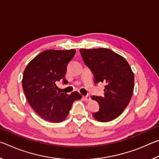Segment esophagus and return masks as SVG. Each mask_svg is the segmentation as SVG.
<instances>
[{
    "mask_svg": "<svg viewBox=\"0 0 159 159\" xmlns=\"http://www.w3.org/2000/svg\"><path fill=\"white\" fill-rule=\"evenodd\" d=\"M83 98L84 99V100H85L86 102H89V101H90V99H91L89 95H87V96H83Z\"/></svg>",
    "mask_w": 159,
    "mask_h": 159,
    "instance_id": "obj_1",
    "label": "esophagus"
}]
</instances>
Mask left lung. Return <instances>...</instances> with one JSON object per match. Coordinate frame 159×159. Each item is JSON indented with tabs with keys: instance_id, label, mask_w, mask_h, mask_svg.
I'll use <instances>...</instances> for the list:
<instances>
[{
	"instance_id": "1",
	"label": "left lung",
	"mask_w": 159,
	"mask_h": 159,
	"mask_svg": "<svg viewBox=\"0 0 159 159\" xmlns=\"http://www.w3.org/2000/svg\"><path fill=\"white\" fill-rule=\"evenodd\" d=\"M85 64L92 71L94 83H104V96H92L99 109L93 117L109 122L122 114L128 105L134 89V74L124 57L107 48L80 49Z\"/></svg>"
}]
</instances>
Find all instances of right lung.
<instances>
[{"label":"right lung","mask_w":159,"mask_h":159,"mask_svg":"<svg viewBox=\"0 0 159 159\" xmlns=\"http://www.w3.org/2000/svg\"><path fill=\"white\" fill-rule=\"evenodd\" d=\"M76 50H48L35 57L24 71L22 88L26 98L35 111L45 120L60 123L67 117L72 104L82 96L61 93L56 85L62 80L68 83L65 74L68 63Z\"/></svg>","instance_id":"1"}]
</instances>
